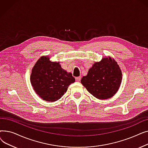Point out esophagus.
I'll return each instance as SVG.
<instances>
[{"label":"esophagus","instance_id":"1","mask_svg":"<svg viewBox=\"0 0 148 148\" xmlns=\"http://www.w3.org/2000/svg\"><path fill=\"white\" fill-rule=\"evenodd\" d=\"M80 79H81V77H76V78H75V80L77 82H80Z\"/></svg>","mask_w":148,"mask_h":148}]
</instances>
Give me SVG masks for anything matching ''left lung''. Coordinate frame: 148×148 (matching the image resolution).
I'll return each mask as SVG.
<instances>
[{"instance_id": "8db88e82", "label": "left lung", "mask_w": 148, "mask_h": 148, "mask_svg": "<svg viewBox=\"0 0 148 148\" xmlns=\"http://www.w3.org/2000/svg\"><path fill=\"white\" fill-rule=\"evenodd\" d=\"M122 79V71L117 62L110 56H105L93 64L87 75L82 77L81 83L95 98L106 99L118 92Z\"/></svg>"}]
</instances>
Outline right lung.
<instances>
[{"mask_svg": "<svg viewBox=\"0 0 148 148\" xmlns=\"http://www.w3.org/2000/svg\"><path fill=\"white\" fill-rule=\"evenodd\" d=\"M30 83L36 94L46 101H56L63 96L69 84L75 82L71 73L62 69L59 62L42 56L32 68Z\"/></svg>", "mask_w": 148, "mask_h": 148, "instance_id": "add662e5", "label": "right lung"}]
</instances>
